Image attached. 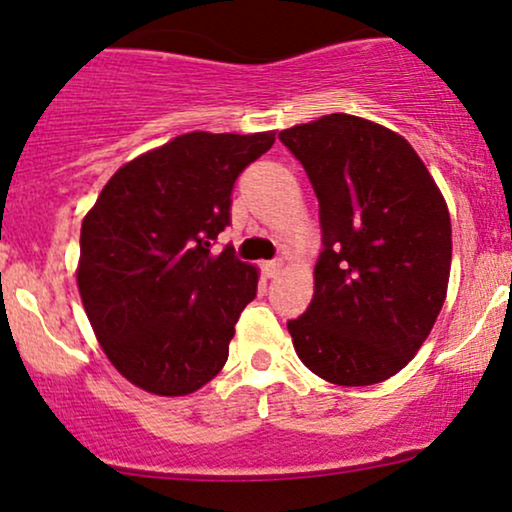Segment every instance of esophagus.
<instances>
[{"mask_svg": "<svg viewBox=\"0 0 512 512\" xmlns=\"http://www.w3.org/2000/svg\"><path fill=\"white\" fill-rule=\"evenodd\" d=\"M262 272H264V276H269V279H274V276L281 274V262L279 260L264 262L262 264Z\"/></svg>", "mask_w": 512, "mask_h": 512, "instance_id": "1", "label": "esophagus"}]
</instances>
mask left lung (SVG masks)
<instances>
[{
  "label": "left lung",
  "instance_id": "8db88e82",
  "mask_svg": "<svg viewBox=\"0 0 512 512\" xmlns=\"http://www.w3.org/2000/svg\"><path fill=\"white\" fill-rule=\"evenodd\" d=\"M320 204L315 296L289 320L293 346L334 385L395 375L424 344L448 291L445 199L407 139L334 113L279 132Z\"/></svg>",
  "mask_w": 512,
  "mask_h": 512
}]
</instances>
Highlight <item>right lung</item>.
Instances as JSON below:
<instances>
[{"instance_id": "obj_1", "label": "right lung", "mask_w": 512, "mask_h": 512, "mask_svg": "<svg viewBox=\"0 0 512 512\" xmlns=\"http://www.w3.org/2000/svg\"><path fill=\"white\" fill-rule=\"evenodd\" d=\"M272 144L274 132L182 134L117 170L86 214L81 301L129 383L178 397L219 375L257 269L233 245L211 248L231 226L238 175Z\"/></svg>"}]
</instances>
